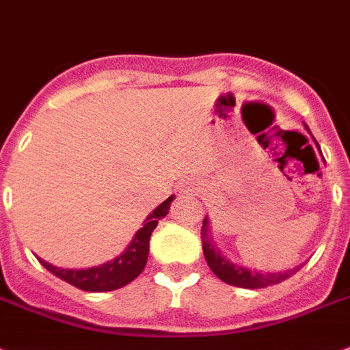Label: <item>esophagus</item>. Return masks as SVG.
I'll return each mask as SVG.
<instances>
[{"instance_id":"1","label":"esophagus","mask_w":350,"mask_h":350,"mask_svg":"<svg viewBox=\"0 0 350 350\" xmlns=\"http://www.w3.org/2000/svg\"><path fill=\"white\" fill-rule=\"evenodd\" d=\"M196 189H198V187H196V183H185L183 185V192H194Z\"/></svg>"}]
</instances>
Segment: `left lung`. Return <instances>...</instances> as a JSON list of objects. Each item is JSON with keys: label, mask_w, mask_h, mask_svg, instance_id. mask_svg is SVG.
Masks as SVG:
<instances>
[{"label": "left lung", "mask_w": 350, "mask_h": 350, "mask_svg": "<svg viewBox=\"0 0 350 350\" xmlns=\"http://www.w3.org/2000/svg\"><path fill=\"white\" fill-rule=\"evenodd\" d=\"M306 129L309 131V127L306 126ZM314 144L318 146V142L314 140ZM208 217L203 219V228H201V239H203V254L206 258V264L208 268L214 271V275L217 278H221L223 282L230 284V286H237V288L244 289H258V288H268V286H273V284L282 282L286 278H289L291 275H295L300 268H293L284 271V273H258L254 269L244 268V266H237V264L230 262L228 258L223 257L219 254V250L215 248L214 243H212V235H210L208 230Z\"/></svg>", "instance_id": "left-lung-1"}]
</instances>
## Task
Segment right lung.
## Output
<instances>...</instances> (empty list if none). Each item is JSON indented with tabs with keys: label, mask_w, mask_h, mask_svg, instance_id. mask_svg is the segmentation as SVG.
<instances>
[{
	"label": "right lung",
	"mask_w": 350,
	"mask_h": 350,
	"mask_svg": "<svg viewBox=\"0 0 350 350\" xmlns=\"http://www.w3.org/2000/svg\"><path fill=\"white\" fill-rule=\"evenodd\" d=\"M172 200H174V196H170L169 200L163 201L160 206H156L152 214L147 215V219L144 221L146 224L136 232L129 246L122 252V255L115 257L109 262L86 269H62L42 260V258H39V262L50 273L62 278L64 282L72 284L75 288L82 289V291L96 293V291H113V289L124 288L129 282H133L146 268L147 257H149L150 234L158 226V221L169 214Z\"/></svg>",
	"instance_id": "right-lung-1"
}]
</instances>
